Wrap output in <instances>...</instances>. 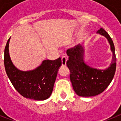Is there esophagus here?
Instances as JSON below:
<instances>
[{
    "label": "esophagus",
    "mask_w": 121,
    "mask_h": 121,
    "mask_svg": "<svg viewBox=\"0 0 121 121\" xmlns=\"http://www.w3.org/2000/svg\"><path fill=\"white\" fill-rule=\"evenodd\" d=\"M62 65H66V62H67V57L65 56H64L62 57Z\"/></svg>",
    "instance_id": "34e87169"
}]
</instances>
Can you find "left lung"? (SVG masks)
<instances>
[{
	"label": "left lung",
	"instance_id": "left-lung-1",
	"mask_svg": "<svg viewBox=\"0 0 121 121\" xmlns=\"http://www.w3.org/2000/svg\"><path fill=\"white\" fill-rule=\"evenodd\" d=\"M97 33L106 37L113 53L112 63L105 70L92 68L85 63L84 49L81 45L67 50L69 59L66 64L70 70V80L74 91L80 96H93L102 93L111 83L116 73V57L112 38L102 28Z\"/></svg>",
	"mask_w": 121,
	"mask_h": 121
}]
</instances>
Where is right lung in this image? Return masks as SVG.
Segmentation results:
<instances>
[{
	"label": "right lung",
	"instance_id": "right-lung-1",
	"mask_svg": "<svg viewBox=\"0 0 121 121\" xmlns=\"http://www.w3.org/2000/svg\"><path fill=\"white\" fill-rule=\"evenodd\" d=\"M7 40L4 50V65L7 76L13 86L25 98L36 100L48 99L54 88L58 69L61 65L60 58L56 60H45L34 70L22 71L13 65L9 54Z\"/></svg>",
	"mask_w": 121,
	"mask_h": 121
}]
</instances>
